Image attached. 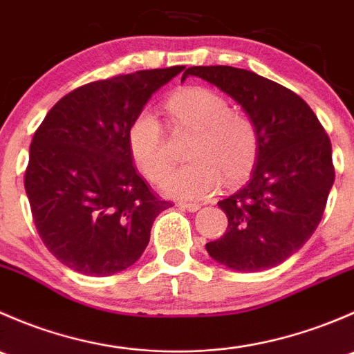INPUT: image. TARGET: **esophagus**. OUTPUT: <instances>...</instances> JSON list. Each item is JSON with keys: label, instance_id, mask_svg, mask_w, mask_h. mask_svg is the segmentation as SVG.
<instances>
[{"label": "esophagus", "instance_id": "esophagus-1", "mask_svg": "<svg viewBox=\"0 0 354 354\" xmlns=\"http://www.w3.org/2000/svg\"><path fill=\"white\" fill-rule=\"evenodd\" d=\"M178 207H181V209L190 210V212H197V210L202 205H200V203H197V202H178Z\"/></svg>", "mask_w": 354, "mask_h": 354}]
</instances>
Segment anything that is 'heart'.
I'll return each mask as SVG.
<instances>
[{"label": "heart", "mask_w": 354, "mask_h": 354, "mask_svg": "<svg viewBox=\"0 0 354 354\" xmlns=\"http://www.w3.org/2000/svg\"><path fill=\"white\" fill-rule=\"evenodd\" d=\"M174 128L195 130L188 164L176 167L162 183L164 194L178 198H202L221 181L236 183L252 171L259 156V133L245 113L230 108L217 92L203 87L178 91L166 102ZM128 147L138 169L159 181L171 167V156L159 120L142 111L128 128Z\"/></svg>", "instance_id": "b5f03b06"}]
</instances>
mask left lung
<instances>
[{
  "label": "left lung",
  "mask_w": 354,
  "mask_h": 354,
  "mask_svg": "<svg viewBox=\"0 0 354 354\" xmlns=\"http://www.w3.org/2000/svg\"><path fill=\"white\" fill-rule=\"evenodd\" d=\"M238 102L259 133V156L248 183L217 205L227 230L205 245L221 266L259 272L279 266L308 241L334 185L332 147L310 106L289 88L233 66H192ZM181 78V80H183Z\"/></svg>",
  "instance_id": "left-lung-1"
}]
</instances>
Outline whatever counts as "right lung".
<instances>
[{
  "label": "right lung",
  "instance_id": "obj_1",
  "mask_svg": "<svg viewBox=\"0 0 354 354\" xmlns=\"http://www.w3.org/2000/svg\"><path fill=\"white\" fill-rule=\"evenodd\" d=\"M185 66L91 82L59 99L34 133L25 192L46 248L70 269L104 277L133 266L156 217L173 203L135 171L128 128Z\"/></svg>",
  "mask_w": 354,
  "mask_h": 354
}]
</instances>
